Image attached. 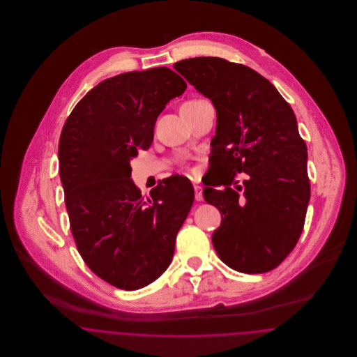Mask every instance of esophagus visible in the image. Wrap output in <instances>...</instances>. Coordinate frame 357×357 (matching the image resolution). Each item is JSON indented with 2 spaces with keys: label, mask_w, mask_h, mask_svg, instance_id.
I'll use <instances>...</instances> for the list:
<instances>
[{
  "label": "esophagus",
  "mask_w": 357,
  "mask_h": 357,
  "mask_svg": "<svg viewBox=\"0 0 357 357\" xmlns=\"http://www.w3.org/2000/svg\"><path fill=\"white\" fill-rule=\"evenodd\" d=\"M194 192H195V199H197L198 202H201V201L204 199V197H202V187L195 185V186H194Z\"/></svg>",
  "instance_id": "esophagus-1"
}]
</instances>
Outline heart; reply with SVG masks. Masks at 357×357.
Listing matches in <instances>:
<instances>
[{
    "instance_id": "b5f03b06",
    "label": "heart",
    "mask_w": 357,
    "mask_h": 357,
    "mask_svg": "<svg viewBox=\"0 0 357 357\" xmlns=\"http://www.w3.org/2000/svg\"><path fill=\"white\" fill-rule=\"evenodd\" d=\"M204 100H201V99H195V100H188V102H185L183 105H182V109H192V108H195V107H198L199 104H202Z\"/></svg>"
}]
</instances>
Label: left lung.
<instances>
[{"mask_svg":"<svg viewBox=\"0 0 357 357\" xmlns=\"http://www.w3.org/2000/svg\"><path fill=\"white\" fill-rule=\"evenodd\" d=\"M174 68L217 109L211 159L220 178L204 190V201L221 213L214 249L237 272L273 271L297 245L310 198L296 115L275 86L246 66L192 57ZM239 172L245 174L241 184Z\"/></svg>","mask_w":357,"mask_h":357,"instance_id":"obj_1","label":"left lung"}]
</instances>
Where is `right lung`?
Wrapping results in <instances>:
<instances>
[{
    "label": "right lung",
    "instance_id": "1",
    "mask_svg": "<svg viewBox=\"0 0 357 357\" xmlns=\"http://www.w3.org/2000/svg\"><path fill=\"white\" fill-rule=\"evenodd\" d=\"M186 88L166 67L120 73L92 88L63 127L59 169L70 231L86 266L116 288H143L169 268L194 202L191 182L179 175L143 197L130 166Z\"/></svg>",
    "mask_w": 357,
    "mask_h": 357
}]
</instances>
